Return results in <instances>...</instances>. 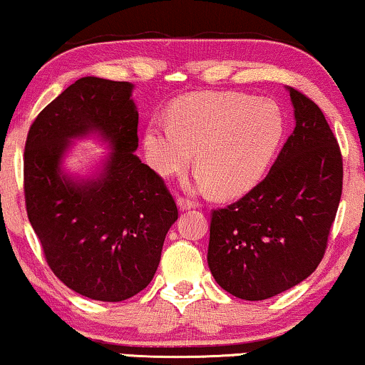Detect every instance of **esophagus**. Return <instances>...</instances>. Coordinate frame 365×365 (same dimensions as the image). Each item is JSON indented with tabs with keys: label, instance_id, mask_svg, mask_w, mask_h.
<instances>
[{
	"label": "esophagus",
	"instance_id": "obj_1",
	"mask_svg": "<svg viewBox=\"0 0 365 365\" xmlns=\"http://www.w3.org/2000/svg\"><path fill=\"white\" fill-rule=\"evenodd\" d=\"M178 206H179V210H181V211H186V210L195 208L196 203H195V201H191V200H186V197H178Z\"/></svg>",
	"mask_w": 365,
	"mask_h": 365
}]
</instances>
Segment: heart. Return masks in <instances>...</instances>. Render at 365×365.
I'll return each mask as SVG.
<instances>
[{
    "label": "heart",
    "mask_w": 365,
    "mask_h": 365,
    "mask_svg": "<svg viewBox=\"0 0 365 365\" xmlns=\"http://www.w3.org/2000/svg\"><path fill=\"white\" fill-rule=\"evenodd\" d=\"M169 115L147 123V162L170 175L187 168L196 150L195 186L215 187L222 196L244 195L262 179L286 128L276 101L244 93L191 94L175 101Z\"/></svg>",
    "instance_id": "b5f03b06"
}]
</instances>
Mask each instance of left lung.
<instances>
[{
  "mask_svg": "<svg viewBox=\"0 0 365 365\" xmlns=\"http://www.w3.org/2000/svg\"><path fill=\"white\" fill-rule=\"evenodd\" d=\"M296 127L271 170L227 208L211 211L208 265L225 291L262 301L304 281L327 250L344 181L325 115L287 88Z\"/></svg>",
  "mask_w": 365,
  "mask_h": 365,
  "instance_id": "8db88e82",
  "label": "left lung"
}]
</instances>
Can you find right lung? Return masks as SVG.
<instances>
[{
  "instance_id": "right-lung-1",
  "label": "right lung",
  "mask_w": 365,
  "mask_h": 365,
  "mask_svg": "<svg viewBox=\"0 0 365 365\" xmlns=\"http://www.w3.org/2000/svg\"><path fill=\"white\" fill-rule=\"evenodd\" d=\"M133 84L81 78L40 111L24 154L26 215L45 260L64 284L96 301L145 289L159 267L178 206L155 170L133 154ZM98 133L114 150L93 178L60 169L74 138Z\"/></svg>"
}]
</instances>
